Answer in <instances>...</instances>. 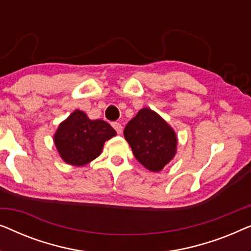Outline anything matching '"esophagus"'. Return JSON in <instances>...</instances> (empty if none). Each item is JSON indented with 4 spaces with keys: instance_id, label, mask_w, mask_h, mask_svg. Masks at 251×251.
Returning a JSON list of instances; mask_svg holds the SVG:
<instances>
[{
    "instance_id": "34e87169",
    "label": "esophagus",
    "mask_w": 251,
    "mask_h": 251,
    "mask_svg": "<svg viewBox=\"0 0 251 251\" xmlns=\"http://www.w3.org/2000/svg\"><path fill=\"white\" fill-rule=\"evenodd\" d=\"M113 128L115 129V131L119 133V135H121L122 133V126H121V123H119V122H114L113 123Z\"/></svg>"
}]
</instances>
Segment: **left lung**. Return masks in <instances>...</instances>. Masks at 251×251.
<instances>
[{
    "label": "left lung",
    "instance_id": "left-lung-1",
    "mask_svg": "<svg viewBox=\"0 0 251 251\" xmlns=\"http://www.w3.org/2000/svg\"><path fill=\"white\" fill-rule=\"evenodd\" d=\"M133 155L146 169L159 173L177 153L175 130L151 108H142L125 128Z\"/></svg>",
    "mask_w": 251,
    "mask_h": 251
}]
</instances>
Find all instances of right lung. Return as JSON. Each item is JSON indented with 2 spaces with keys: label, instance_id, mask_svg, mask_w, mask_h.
<instances>
[{
  "label": "right lung",
  "instance_id": "1",
  "mask_svg": "<svg viewBox=\"0 0 251 251\" xmlns=\"http://www.w3.org/2000/svg\"><path fill=\"white\" fill-rule=\"evenodd\" d=\"M114 136L116 131L104 120H90L75 109L58 126L53 143L65 163L82 167L100 155L106 140Z\"/></svg>",
  "mask_w": 251,
  "mask_h": 251
}]
</instances>
